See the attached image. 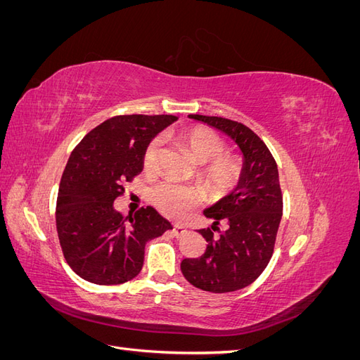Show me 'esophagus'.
Instances as JSON below:
<instances>
[{
  "label": "esophagus",
  "mask_w": 360,
  "mask_h": 360,
  "mask_svg": "<svg viewBox=\"0 0 360 360\" xmlns=\"http://www.w3.org/2000/svg\"><path fill=\"white\" fill-rule=\"evenodd\" d=\"M186 231H188V228L184 226V225H180V224H176V225H174V228H172V233H174V236H176V237H181Z\"/></svg>",
  "instance_id": "obj_1"
}]
</instances>
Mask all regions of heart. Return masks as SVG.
<instances>
[{"mask_svg": "<svg viewBox=\"0 0 360 360\" xmlns=\"http://www.w3.org/2000/svg\"><path fill=\"white\" fill-rule=\"evenodd\" d=\"M181 143L189 148L198 163H204L201 169L205 181L214 189H228L237 181L240 167L231 156H224V141L216 132L205 126H195L180 134ZM160 143L150 141L144 151L143 165L146 171H153L158 165ZM200 192L189 184L176 181H162L151 192V201L159 212L169 217H180L200 202Z\"/></svg>", "mask_w": 360, "mask_h": 360, "instance_id": "b5f03b06", "label": "heart"}]
</instances>
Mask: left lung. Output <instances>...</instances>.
I'll return each instance as SVG.
<instances>
[{"label": "left lung", "mask_w": 360, "mask_h": 360, "mask_svg": "<svg viewBox=\"0 0 360 360\" xmlns=\"http://www.w3.org/2000/svg\"><path fill=\"white\" fill-rule=\"evenodd\" d=\"M189 118L231 138L243 155L237 186L204 210L212 229L226 221L229 228L214 237L200 230L207 249L200 258L181 261V274L193 287L210 292H231L248 287L263 274L274 254L282 217V193L276 162L267 146L245 124L222 117L192 114Z\"/></svg>", "instance_id": "8db88e82"}]
</instances>
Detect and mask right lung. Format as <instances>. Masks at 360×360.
Masks as SVG:
<instances>
[{"mask_svg": "<svg viewBox=\"0 0 360 360\" xmlns=\"http://www.w3.org/2000/svg\"><path fill=\"white\" fill-rule=\"evenodd\" d=\"M176 115H118L86 134L64 168L57 198V233L76 275L97 285L134 279L144 264L146 243L172 225L153 207L123 216L114 201L126 181L143 171L150 141Z\"/></svg>", "mask_w": 360, "mask_h": 360, "instance_id": "obj_1", "label": "right lung"}]
</instances>
